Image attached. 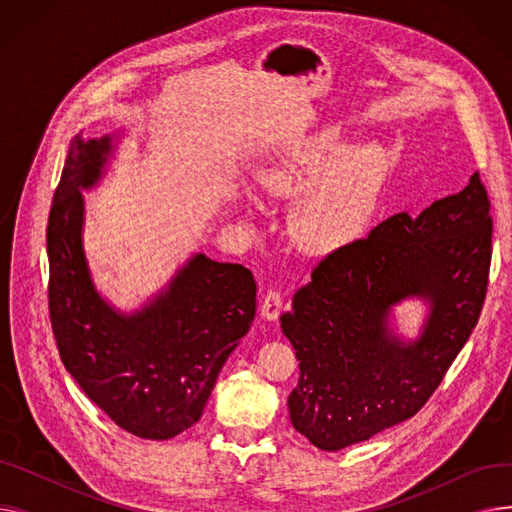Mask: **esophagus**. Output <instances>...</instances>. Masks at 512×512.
I'll list each match as a JSON object with an SVG mask.
<instances>
[{
    "instance_id": "1",
    "label": "esophagus",
    "mask_w": 512,
    "mask_h": 512,
    "mask_svg": "<svg viewBox=\"0 0 512 512\" xmlns=\"http://www.w3.org/2000/svg\"><path fill=\"white\" fill-rule=\"evenodd\" d=\"M282 311V294L278 290H267L261 301V315L267 321H276Z\"/></svg>"
}]
</instances>
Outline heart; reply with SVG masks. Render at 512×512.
Instances as JSON below:
<instances>
[{
  "instance_id": "obj_1",
  "label": "heart",
  "mask_w": 512,
  "mask_h": 512,
  "mask_svg": "<svg viewBox=\"0 0 512 512\" xmlns=\"http://www.w3.org/2000/svg\"><path fill=\"white\" fill-rule=\"evenodd\" d=\"M390 168L380 143L342 145L336 126L319 128L263 168L259 180L274 197L297 201L292 234L311 255H330L361 234Z\"/></svg>"
}]
</instances>
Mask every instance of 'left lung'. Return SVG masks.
<instances>
[{
	"instance_id": "obj_1",
	"label": "left lung",
	"mask_w": 512,
	"mask_h": 512,
	"mask_svg": "<svg viewBox=\"0 0 512 512\" xmlns=\"http://www.w3.org/2000/svg\"><path fill=\"white\" fill-rule=\"evenodd\" d=\"M490 257V199L477 172L417 218L396 213L330 253L280 317L301 369L288 396L294 429L334 452L411 419L477 324ZM411 298L428 307L415 339L393 326V307Z\"/></svg>"
}]
</instances>
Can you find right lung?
<instances>
[{
    "label": "right lung",
    "mask_w": 512,
    "mask_h": 512,
    "mask_svg": "<svg viewBox=\"0 0 512 512\" xmlns=\"http://www.w3.org/2000/svg\"><path fill=\"white\" fill-rule=\"evenodd\" d=\"M120 137L70 143L47 224L51 328L64 367L107 417L139 438L170 440L203 415L253 324L257 284L247 267L193 253L139 309L103 297L85 253L83 193L105 176Z\"/></svg>",
    "instance_id": "obj_1"
}]
</instances>
